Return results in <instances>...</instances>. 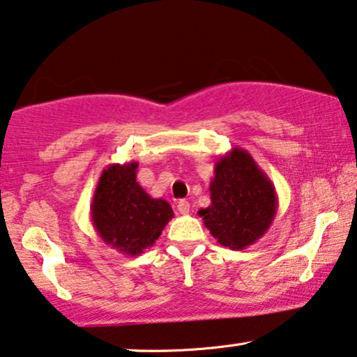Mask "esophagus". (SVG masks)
Masks as SVG:
<instances>
[{"instance_id": "obj_1", "label": "esophagus", "mask_w": 357, "mask_h": 357, "mask_svg": "<svg viewBox=\"0 0 357 357\" xmlns=\"http://www.w3.org/2000/svg\"><path fill=\"white\" fill-rule=\"evenodd\" d=\"M178 212L183 213V215H186V213H189V208H191V206H189L188 201H179L178 202Z\"/></svg>"}]
</instances>
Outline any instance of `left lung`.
I'll return each mask as SVG.
<instances>
[{
    "mask_svg": "<svg viewBox=\"0 0 357 357\" xmlns=\"http://www.w3.org/2000/svg\"><path fill=\"white\" fill-rule=\"evenodd\" d=\"M211 206L199 211L204 225L222 246L245 250L269 230L278 194L268 174L243 149H231L213 166Z\"/></svg>",
    "mask_w": 357,
    "mask_h": 357,
    "instance_id": "1",
    "label": "left lung"
}]
</instances>
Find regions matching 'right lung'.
I'll return each mask as SVG.
<instances>
[{"instance_id": "1", "label": "right lung", "mask_w": 357, "mask_h": 357, "mask_svg": "<svg viewBox=\"0 0 357 357\" xmlns=\"http://www.w3.org/2000/svg\"><path fill=\"white\" fill-rule=\"evenodd\" d=\"M137 161L109 165L101 173L91 201V222L104 243L126 256H139L155 245L173 208L151 197L137 181Z\"/></svg>"}]
</instances>
